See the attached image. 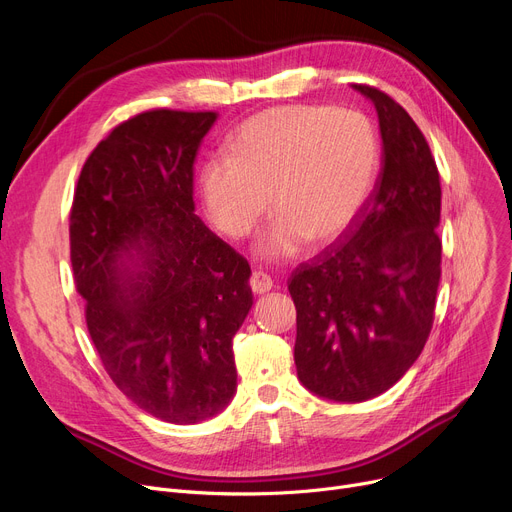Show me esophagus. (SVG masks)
Listing matches in <instances>:
<instances>
[{
    "label": "esophagus",
    "instance_id": "34e87169",
    "mask_svg": "<svg viewBox=\"0 0 512 512\" xmlns=\"http://www.w3.org/2000/svg\"><path fill=\"white\" fill-rule=\"evenodd\" d=\"M249 284H251V290L255 292V294H265V292H270L272 290V278L267 276V274H263V272H253L251 274V280H249Z\"/></svg>",
    "mask_w": 512,
    "mask_h": 512
}]
</instances>
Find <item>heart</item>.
I'll return each instance as SVG.
<instances>
[{
  "mask_svg": "<svg viewBox=\"0 0 512 512\" xmlns=\"http://www.w3.org/2000/svg\"><path fill=\"white\" fill-rule=\"evenodd\" d=\"M378 166L380 137L365 114L294 103L242 122L228 157L207 159L199 184L209 220L230 238L249 236L272 197L280 215L261 251L288 259L305 240L330 245L357 220Z\"/></svg>",
  "mask_w": 512,
  "mask_h": 512,
  "instance_id": "b5f03b06",
  "label": "heart"
}]
</instances>
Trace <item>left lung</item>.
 I'll use <instances>...</instances> for the list:
<instances>
[{"mask_svg": "<svg viewBox=\"0 0 512 512\" xmlns=\"http://www.w3.org/2000/svg\"><path fill=\"white\" fill-rule=\"evenodd\" d=\"M378 112L382 172L344 242L290 276L301 384L336 402H363L417 361L440 284L442 188L413 118L384 91L353 85Z\"/></svg>", "mask_w": 512, "mask_h": 512, "instance_id": "8db88e82", "label": "left lung"}]
</instances>
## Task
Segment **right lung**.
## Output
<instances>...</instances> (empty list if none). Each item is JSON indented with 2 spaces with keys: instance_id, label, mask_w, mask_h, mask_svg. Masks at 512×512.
<instances>
[{
  "instance_id": "obj_1",
  "label": "right lung",
  "mask_w": 512,
  "mask_h": 512,
  "mask_svg": "<svg viewBox=\"0 0 512 512\" xmlns=\"http://www.w3.org/2000/svg\"><path fill=\"white\" fill-rule=\"evenodd\" d=\"M215 112L151 110L116 126L80 170L70 259L112 382L176 425L236 392L232 338L253 307L251 267L195 215L193 164Z\"/></svg>"
}]
</instances>
